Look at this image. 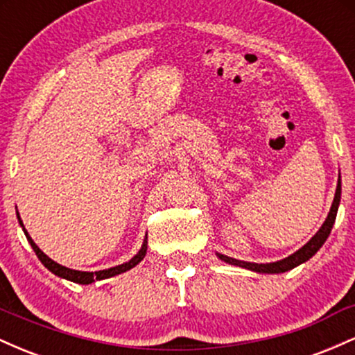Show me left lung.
Wrapping results in <instances>:
<instances>
[{
    "instance_id": "left-lung-1",
    "label": "left lung",
    "mask_w": 355,
    "mask_h": 355,
    "mask_svg": "<svg viewBox=\"0 0 355 355\" xmlns=\"http://www.w3.org/2000/svg\"><path fill=\"white\" fill-rule=\"evenodd\" d=\"M339 203H340V175H339V182H337L336 197H334L331 211H329L325 222L322 223L319 232H317V234L313 235V237L309 240V242L305 243L302 248H299L295 254L288 255L287 259L279 260V262H270V263H254V262H243V260H237V259H232V257L217 254L218 259H222L223 262H227V263H232V266L248 268V270H252V272H259V274H282V272L292 270V268L300 266V263L307 262V260L311 259L312 255H315L317 250L324 245V242L327 240L329 234H331L334 222H336Z\"/></svg>"
}]
</instances>
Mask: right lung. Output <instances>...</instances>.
I'll use <instances>...</instances> for the list:
<instances>
[{
    "label": "right lung",
    "mask_w": 355,
    "mask_h": 355,
    "mask_svg": "<svg viewBox=\"0 0 355 355\" xmlns=\"http://www.w3.org/2000/svg\"><path fill=\"white\" fill-rule=\"evenodd\" d=\"M16 215H18V220H19V225L23 227V232L24 235H26L28 242H30V245L33 247L35 254L38 255V259L42 260V263L44 267L48 268V270L53 272L55 275L61 277V279H67V280H71V282L75 284H92L95 282V280H103V279H108V277H113V275H118V274H123V272L130 270V268H133L137 266V263H140L141 260H144V257L146 255V237L144 240V245H141L140 250H138V254L133 257L132 260H128V262L121 263V266H116V267H112V268H107V270H98V272H81V270H73V268H68V267H63L60 266V263H56L55 260H51L50 257L44 255L42 250H40V247L36 245L33 242V239L28 235V232L24 230V225L21 222V218H19V214L16 211Z\"/></svg>",
    "instance_id": "1"
}]
</instances>
